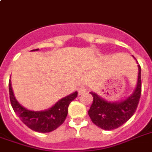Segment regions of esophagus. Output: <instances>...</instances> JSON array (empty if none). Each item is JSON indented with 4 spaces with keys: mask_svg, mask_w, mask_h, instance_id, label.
<instances>
[{
    "mask_svg": "<svg viewBox=\"0 0 152 152\" xmlns=\"http://www.w3.org/2000/svg\"><path fill=\"white\" fill-rule=\"evenodd\" d=\"M86 91H87V89L86 88V87L81 86V87H80L79 89H78V94H85V93H86Z\"/></svg>",
    "mask_w": 152,
    "mask_h": 152,
    "instance_id": "1",
    "label": "esophagus"
}]
</instances>
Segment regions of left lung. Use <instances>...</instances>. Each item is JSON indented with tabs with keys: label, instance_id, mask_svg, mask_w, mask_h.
Listing matches in <instances>:
<instances>
[{
	"label": "left lung",
	"instance_id": "obj_1",
	"mask_svg": "<svg viewBox=\"0 0 152 152\" xmlns=\"http://www.w3.org/2000/svg\"><path fill=\"white\" fill-rule=\"evenodd\" d=\"M141 94V66L138 65V80L134 93L124 101L110 103L91 92L93 96V103L88 111L89 116L91 121L102 129L113 130L119 128L134 114L138 105Z\"/></svg>",
	"mask_w": 152,
	"mask_h": 152
}]
</instances>
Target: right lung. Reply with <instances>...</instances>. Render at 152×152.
Wrapping results in <instances>:
<instances>
[{
  "label": "right lung",
  "mask_w": 152,
  "mask_h": 152,
  "mask_svg": "<svg viewBox=\"0 0 152 152\" xmlns=\"http://www.w3.org/2000/svg\"><path fill=\"white\" fill-rule=\"evenodd\" d=\"M34 50H39L34 49ZM9 93L10 104L14 111L27 127L39 132H49L58 128L64 123L70 103L77 97V92L70 94L54 104L51 109L34 112L26 109L17 102L13 94L10 80L9 81Z\"/></svg>",
  "instance_id": "1"
}]
</instances>
